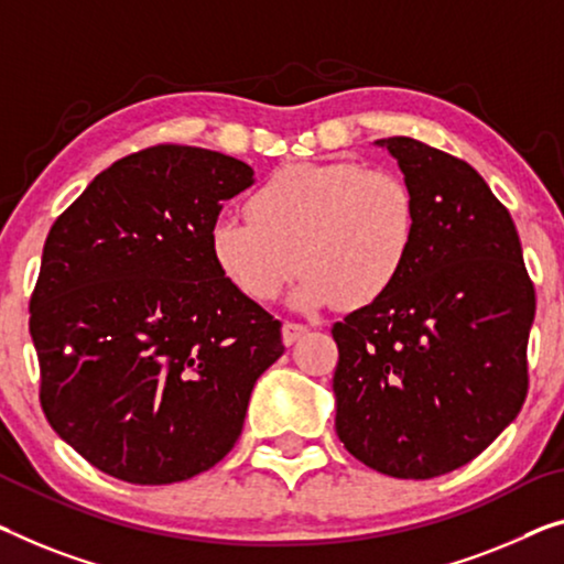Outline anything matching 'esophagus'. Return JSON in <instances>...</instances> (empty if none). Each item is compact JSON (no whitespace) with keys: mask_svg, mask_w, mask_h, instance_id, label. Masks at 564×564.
Listing matches in <instances>:
<instances>
[{"mask_svg":"<svg viewBox=\"0 0 564 564\" xmlns=\"http://www.w3.org/2000/svg\"><path fill=\"white\" fill-rule=\"evenodd\" d=\"M308 332L306 324H299V322H285L283 324V344L285 347H291L293 341H299L301 336Z\"/></svg>","mask_w":564,"mask_h":564,"instance_id":"esophagus-1","label":"esophagus"}]
</instances>
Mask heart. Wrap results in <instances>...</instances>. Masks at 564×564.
I'll use <instances>...</instances> for the list:
<instances>
[{
  "instance_id": "obj_1",
  "label": "heart",
  "mask_w": 564,
  "mask_h": 564,
  "mask_svg": "<svg viewBox=\"0 0 564 564\" xmlns=\"http://www.w3.org/2000/svg\"><path fill=\"white\" fill-rule=\"evenodd\" d=\"M248 217L209 228V258L235 291L279 299L299 271L293 306L362 308L405 271L417 238V199L400 174L359 162L291 164L248 197Z\"/></svg>"
}]
</instances>
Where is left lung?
I'll return each instance as SVG.
<instances>
[{
  "mask_svg": "<svg viewBox=\"0 0 564 564\" xmlns=\"http://www.w3.org/2000/svg\"><path fill=\"white\" fill-rule=\"evenodd\" d=\"M375 144L415 192L417 238L398 283L332 326L334 425L365 466L433 478L522 410L534 283L509 209L474 166L410 137Z\"/></svg>",
  "mask_w": 564,
  "mask_h": 564,
  "instance_id": "obj_1",
  "label": "left lung"
}]
</instances>
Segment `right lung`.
Here are the masks:
<instances>
[{
	"instance_id": "right-lung-1",
	"label": "right lung",
	"mask_w": 564,
	"mask_h": 564,
	"mask_svg": "<svg viewBox=\"0 0 564 564\" xmlns=\"http://www.w3.org/2000/svg\"><path fill=\"white\" fill-rule=\"evenodd\" d=\"M253 170L156 144L100 172L57 217L30 299L47 423L129 484L184 481L228 456L281 322L209 258L223 202Z\"/></svg>"
}]
</instances>
